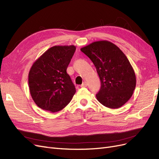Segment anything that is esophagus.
<instances>
[{"instance_id": "34e87169", "label": "esophagus", "mask_w": 159, "mask_h": 159, "mask_svg": "<svg viewBox=\"0 0 159 159\" xmlns=\"http://www.w3.org/2000/svg\"><path fill=\"white\" fill-rule=\"evenodd\" d=\"M87 85H88L87 81H84V82H83V84L81 85V88H85V87H87Z\"/></svg>"}]
</instances>
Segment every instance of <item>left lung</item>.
<instances>
[{"instance_id": "1", "label": "left lung", "mask_w": 159, "mask_h": 159, "mask_svg": "<svg viewBox=\"0 0 159 159\" xmlns=\"http://www.w3.org/2000/svg\"><path fill=\"white\" fill-rule=\"evenodd\" d=\"M80 50L92 61L101 80L98 102L111 109L123 106L136 87L135 74L127 56L107 40L93 42Z\"/></svg>"}]
</instances>
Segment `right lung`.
<instances>
[{
  "mask_svg": "<svg viewBox=\"0 0 159 159\" xmlns=\"http://www.w3.org/2000/svg\"><path fill=\"white\" fill-rule=\"evenodd\" d=\"M75 49L74 45L52 46L33 63L28 85L40 108L55 113L70 102L76 90L66 70Z\"/></svg>",
  "mask_w": 159,
  "mask_h": 159,
  "instance_id": "right-lung-1",
  "label": "right lung"
}]
</instances>
